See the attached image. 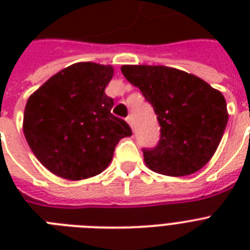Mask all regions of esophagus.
<instances>
[{"instance_id": "1", "label": "esophagus", "mask_w": 250, "mask_h": 250, "mask_svg": "<svg viewBox=\"0 0 250 250\" xmlns=\"http://www.w3.org/2000/svg\"><path fill=\"white\" fill-rule=\"evenodd\" d=\"M125 121H127V123H128V125H129V127H131V128L133 129V119H132V117H131V115H128V117L125 118Z\"/></svg>"}]
</instances>
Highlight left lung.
Masks as SVG:
<instances>
[{
	"label": "left lung",
	"instance_id": "8db88e82",
	"mask_svg": "<svg viewBox=\"0 0 250 250\" xmlns=\"http://www.w3.org/2000/svg\"><path fill=\"white\" fill-rule=\"evenodd\" d=\"M129 83L152 104L161 140L144 150L145 165L167 176H186L205 166L218 149L229 122L225 96L193 74L167 66L125 64Z\"/></svg>",
	"mask_w": 250,
	"mask_h": 250
}]
</instances>
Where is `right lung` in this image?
<instances>
[{"instance_id":"right-lung-1","label":"right lung","mask_w":250,"mask_h":250,"mask_svg":"<svg viewBox=\"0 0 250 250\" xmlns=\"http://www.w3.org/2000/svg\"><path fill=\"white\" fill-rule=\"evenodd\" d=\"M110 64L78 62L61 70L29 96L23 132L45 168L67 180L101 174L121 139L132 135L111 114L114 100L105 94L113 79Z\"/></svg>"}]
</instances>
